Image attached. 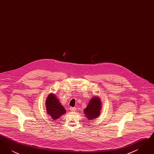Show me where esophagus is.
Wrapping results in <instances>:
<instances>
[{"label":"esophagus","instance_id":"obj_1","mask_svg":"<svg viewBox=\"0 0 154 154\" xmlns=\"http://www.w3.org/2000/svg\"><path fill=\"white\" fill-rule=\"evenodd\" d=\"M69 109H70V111H75V110H76V109L75 107H70Z\"/></svg>","mask_w":154,"mask_h":154}]
</instances>
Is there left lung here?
Here are the masks:
<instances>
[{"label": "left lung", "mask_w": 154, "mask_h": 154, "mask_svg": "<svg viewBox=\"0 0 154 154\" xmlns=\"http://www.w3.org/2000/svg\"><path fill=\"white\" fill-rule=\"evenodd\" d=\"M102 108L101 101L99 97L95 96L92 98L87 107L84 110V113L86 116L87 120H93L100 116Z\"/></svg>", "instance_id": "1"}]
</instances>
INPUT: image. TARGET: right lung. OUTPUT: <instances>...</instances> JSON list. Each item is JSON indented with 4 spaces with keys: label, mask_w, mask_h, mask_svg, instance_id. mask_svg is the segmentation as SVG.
<instances>
[{
    "label": "right lung",
    "mask_w": 154,
    "mask_h": 154,
    "mask_svg": "<svg viewBox=\"0 0 154 154\" xmlns=\"http://www.w3.org/2000/svg\"><path fill=\"white\" fill-rule=\"evenodd\" d=\"M45 106L47 114L54 121L66 113L65 109L53 94H50L47 97Z\"/></svg>",
    "instance_id": "right-lung-1"
}]
</instances>
